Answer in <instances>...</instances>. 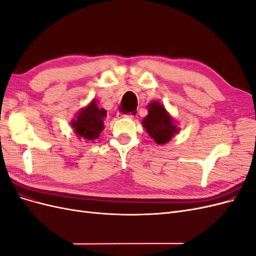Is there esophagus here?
Returning <instances> with one entry per match:
<instances>
[{"mask_svg": "<svg viewBox=\"0 0 256 256\" xmlns=\"http://www.w3.org/2000/svg\"><path fill=\"white\" fill-rule=\"evenodd\" d=\"M118 116H120V118H125L132 120V118H134V114H132V113H128V114H122V113H118Z\"/></svg>", "mask_w": 256, "mask_h": 256, "instance_id": "34e87169", "label": "esophagus"}]
</instances>
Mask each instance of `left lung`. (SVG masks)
Segmentation results:
<instances>
[{"label":"left lung","instance_id":"8db88e82","mask_svg":"<svg viewBox=\"0 0 256 256\" xmlns=\"http://www.w3.org/2000/svg\"><path fill=\"white\" fill-rule=\"evenodd\" d=\"M142 122L147 134L160 145L168 143L178 131L173 118L168 114L164 106L157 102L148 104V115Z\"/></svg>","mask_w":256,"mask_h":256}]
</instances>
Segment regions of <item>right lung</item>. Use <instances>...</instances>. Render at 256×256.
Instances as JSON below:
<instances>
[{"instance_id": "1", "label": "right lung", "mask_w": 256, "mask_h": 256, "mask_svg": "<svg viewBox=\"0 0 256 256\" xmlns=\"http://www.w3.org/2000/svg\"><path fill=\"white\" fill-rule=\"evenodd\" d=\"M106 116L104 109H99L95 100L83 109L72 125L76 134L88 141H95L104 129V118Z\"/></svg>"}]
</instances>
